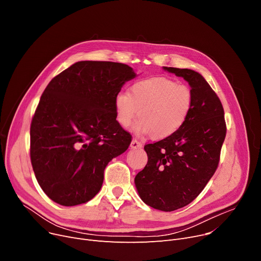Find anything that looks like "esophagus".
<instances>
[{"label":"esophagus","instance_id":"1","mask_svg":"<svg viewBox=\"0 0 261 261\" xmlns=\"http://www.w3.org/2000/svg\"><path fill=\"white\" fill-rule=\"evenodd\" d=\"M142 143L141 142H139L138 140H132V142H131V144H130V147L132 148V149H140V148H142Z\"/></svg>","mask_w":261,"mask_h":261}]
</instances>
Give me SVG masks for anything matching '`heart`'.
Masks as SVG:
<instances>
[{
    "label": "heart",
    "mask_w": 261,
    "mask_h": 261,
    "mask_svg": "<svg viewBox=\"0 0 261 261\" xmlns=\"http://www.w3.org/2000/svg\"><path fill=\"white\" fill-rule=\"evenodd\" d=\"M116 120L128 128L139 115L135 133L166 139L179 131L193 108V93L185 85L166 77H150L134 82L129 93L119 92L114 99ZM140 112H138V110Z\"/></svg>",
    "instance_id": "obj_1"
}]
</instances>
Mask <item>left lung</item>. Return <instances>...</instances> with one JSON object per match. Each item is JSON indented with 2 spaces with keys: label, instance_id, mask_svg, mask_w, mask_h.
<instances>
[{
  "label": "left lung",
  "instance_id": "1",
  "mask_svg": "<svg viewBox=\"0 0 261 261\" xmlns=\"http://www.w3.org/2000/svg\"><path fill=\"white\" fill-rule=\"evenodd\" d=\"M163 68L188 82L193 108L179 131L144 147L148 162L134 183L149 206L172 212L193 202L214 175L226 126L222 103L201 74L189 68Z\"/></svg>",
  "mask_w": 261,
  "mask_h": 261
}]
</instances>
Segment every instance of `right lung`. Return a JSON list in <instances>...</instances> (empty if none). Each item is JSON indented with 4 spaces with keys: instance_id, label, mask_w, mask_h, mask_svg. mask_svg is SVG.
I'll list each match as a JSON object with an SVG mask.
<instances>
[{
    "instance_id": "add662e5",
    "label": "right lung",
    "mask_w": 261,
    "mask_h": 261,
    "mask_svg": "<svg viewBox=\"0 0 261 261\" xmlns=\"http://www.w3.org/2000/svg\"><path fill=\"white\" fill-rule=\"evenodd\" d=\"M135 77L127 64L78 61L50 80L31 125L33 169L50 200L74 206L98 194L108 163L131 143L114 99Z\"/></svg>"
}]
</instances>
